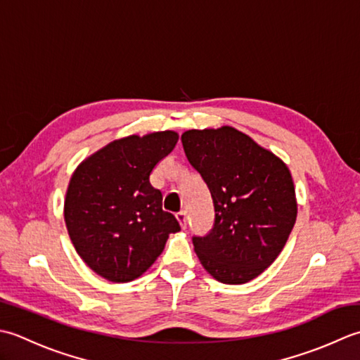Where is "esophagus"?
Masks as SVG:
<instances>
[{"label":"esophagus","mask_w":360,"mask_h":360,"mask_svg":"<svg viewBox=\"0 0 360 360\" xmlns=\"http://www.w3.org/2000/svg\"><path fill=\"white\" fill-rule=\"evenodd\" d=\"M175 217H177V221L180 222L181 229L185 230L186 226H188V214H186V211H179L177 214H175Z\"/></svg>","instance_id":"1"}]
</instances>
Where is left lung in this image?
Here are the masks:
<instances>
[{
  "label": "left lung",
  "mask_w": 360,
  "mask_h": 360,
  "mask_svg": "<svg viewBox=\"0 0 360 360\" xmlns=\"http://www.w3.org/2000/svg\"><path fill=\"white\" fill-rule=\"evenodd\" d=\"M181 143L214 203L212 229L193 238L202 266L225 284L252 281L278 258L295 224L290 171L230 126L188 130Z\"/></svg>",
  "instance_id": "obj_1"
}]
</instances>
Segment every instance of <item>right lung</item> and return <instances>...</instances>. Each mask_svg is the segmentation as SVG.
I'll list each match as a JSON object with an SVG mask.
<instances>
[{
	"instance_id": "obj_1",
	"label": "right lung",
	"mask_w": 360,
	"mask_h": 360,
	"mask_svg": "<svg viewBox=\"0 0 360 360\" xmlns=\"http://www.w3.org/2000/svg\"><path fill=\"white\" fill-rule=\"evenodd\" d=\"M172 130L131 135L108 143L77 166L65 197V224L80 258L105 280L129 283L141 276L180 231L163 210V194L149 181L169 155Z\"/></svg>"
}]
</instances>
